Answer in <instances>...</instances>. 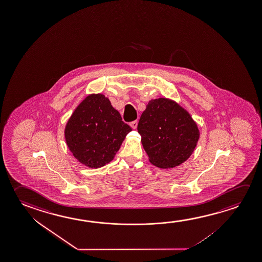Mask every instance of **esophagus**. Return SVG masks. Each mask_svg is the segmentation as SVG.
<instances>
[{"instance_id": "obj_1", "label": "esophagus", "mask_w": 262, "mask_h": 262, "mask_svg": "<svg viewBox=\"0 0 262 262\" xmlns=\"http://www.w3.org/2000/svg\"><path fill=\"white\" fill-rule=\"evenodd\" d=\"M129 126H130L133 129H136L138 126L137 121H132V122L129 123Z\"/></svg>"}]
</instances>
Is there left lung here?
<instances>
[{
	"label": "left lung",
	"mask_w": 262,
	"mask_h": 262,
	"mask_svg": "<svg viewBox=\"0 0 262 262\" xmlns=\"http://www.w3.org/2000/svg\"><path fill=\"white\" fill-rule=\"evenodd\" d=\"M137 129L149 162L161 169L174 168L187 161L200 138L190 114L167 98L149 101Z\"/></svg>",
	"instance_id": "1"
}]
</instances>
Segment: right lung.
<instances>
[{
	"label": "right lung",
	"mask_w": 262,
	"mask_h": 262,
	"mask_svg": "<svg viewBox=\"0 0 262 262\" xmlns=\"http://www.w3.org/2000/svg\"><path fill=\"white\" fill-rule=\"evenodd\" d=\"M130 130L108 98L101 93L90 94L69 119L65 141L78 161L97 169L113 161Z\"/></svg>",
	"instance_id": "1"
}]
</instances>
